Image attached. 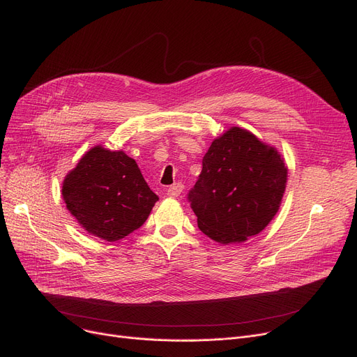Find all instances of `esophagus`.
Listing matches in <instances>:
<instances>
[{
  "label": "esophagus",
  "instance_id": "esophagus-1",
  "mask_svg": "<svg viewBox=\"0 0 357 357\" xmlns=\"http://www.w3.org/2000/svg\"><path fill=\"white\" fill-rule=\"evenodd\" d=\"M182 190H183V185L181 182L174 183L172 186H169V188H167V195L171 197V198H176V197L181 195Z\"/></svg>",
  "mask_w": 357,
  "mask_h": 357
}]
</instances>
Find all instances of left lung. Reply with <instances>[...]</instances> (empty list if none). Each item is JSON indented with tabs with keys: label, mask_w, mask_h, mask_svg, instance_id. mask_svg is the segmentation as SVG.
<instances>
[{
	"label": "left lung",
	"mask_w": 357,
	"mask_h": 357,
	"mask_svg": "<svg viewBox=\"0 0 357 357\" xmlns=\"http://www.w3.org/2000/svg\"><path fill=\"white\" fill-rule=\"evenodd\" d=\"M287 176L275 147L231 127L211 143L188 194L199 230L221 245L259 234L279 210Z\"/></svg>",
	"instance_id": "left-lung-1"
}]
</instances>
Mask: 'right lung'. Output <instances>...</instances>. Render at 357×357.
Masks as SVG:
<instances>
[{"instance_id": "1", "label": "right lung", "mask_w": 357, "mask_h": 357, "mask_svg": "<svg viewBox=\"0 0 357 357\" xmlns=\"http://www.w3.org/2000/svg\"><path fill=\"white\" fill-rule=\"evenodd\" d=\"M66 208L81 226L107 241L124 238L142 227L158 195L149 188L135 159L123 150L96 146L66 175Z\"/></svg>"}]
</instances>
